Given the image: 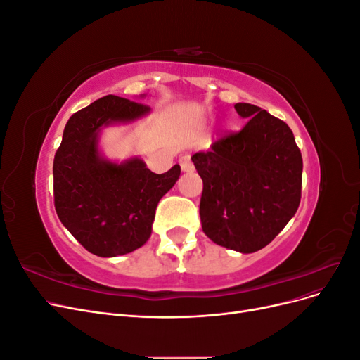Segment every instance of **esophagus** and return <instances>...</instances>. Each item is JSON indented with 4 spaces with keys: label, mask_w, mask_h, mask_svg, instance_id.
<instances>
[{
    "label": "esophagus",
    "mask_w": 360,
    "mask_h": 360,
    "mask_svg": "<svg viewBox=\"0 0 360 360\" xmlns=\"http://www.w3.org/2000/svg\"><path fill=\"white\" fill-rule=\"evenodd\" d=\"M179 163H180L181 171H184V172L193 171V165H192V162H191V158H189V156H181L180 160H179Z\"/></svg>",
    "instance_id": "1"
}]
</instances>
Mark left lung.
Returning a JSON list of instances; mask_svg holds the SVG:
<instances>
[{"label": "left lung", "mask_w": 360, "mask_h": 360, "mask_svg": "<svg viewBox=\"0 0 360 360\" xmlns=\"http://www.w3.org/2000/svg\"><path fill=\"white\" fill-rule=\"evenodd\" d=\"M234 108L248 123L192 162L202 179V231L217 245L250 254L274 240L297 212L303 162L287 123L255 105Z\"/></svg>", "instance_id": "1"}]
</instances>
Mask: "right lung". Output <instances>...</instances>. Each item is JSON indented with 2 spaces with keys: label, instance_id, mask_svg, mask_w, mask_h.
Here are the masks:
<instances>
[{
  "label": "right lung",
  "instance_id": "right-lung-1",
  "mask_svg": "<svg viewBox=\"0 0 360 360\" xmlns=\"http://www.w3.org/2000/svg\"><path fill=\"white\" fill-rule=\"evenodd\" d=\"M148 111L144 103L110 94L75 112L64 127L53 158V204L61 224L94 255L117 257L143 246L158 202L179 180V165L155 174L141 159L117 165L99 156L103 124Z\"/></svg>",
  "mask_w": 360,
  "mask_h": 360
}]
</instances>
